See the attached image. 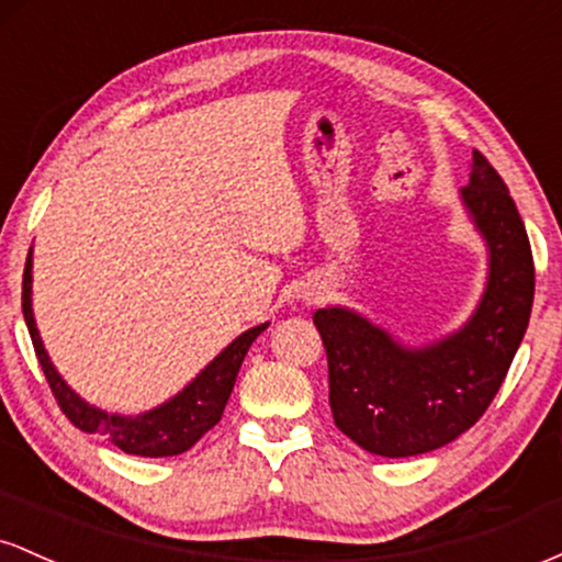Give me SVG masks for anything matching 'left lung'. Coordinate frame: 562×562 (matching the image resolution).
<instances>
[{
	"label": "left lung",
	"instance_id": "8db88e82",
	"mask_svg": "<svg viewBox=\"0 0 562 562\" xmlns=\"http://www.w3.org/2000/svg\"><path fill=\"white\" fill-rule=\"evenodd\" d=\"M462 203L488 248L486 290L465 327L412 348L351 308L314 312L335 425L372 454H425L465 434L488 409L526 335L531 243L507 184L479 150Z\"/></svg>",
	"mask_w": 562,
	"mask_h": 562
}]
</instances>
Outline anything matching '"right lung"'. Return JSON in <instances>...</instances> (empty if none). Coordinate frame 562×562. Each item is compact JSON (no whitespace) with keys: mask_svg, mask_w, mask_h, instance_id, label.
<instances>
[{"mask_svg":"<svg viewBox=\"0 0 562 562\" xmlns=\"http://www.w3.org/2000/svg\"><path fill=\"white\" fill-rule=\"evenodd\" d=\"M23 317L25 325H29L31 344H34L38 364H42L44 378H47L63 415L76 428L83 430V434H97L108 438L113 447L137 457H173L195 447L200 438L222 420V412L229 402L232 389H235V380L237 372H240L245 353H248L250 344L269 327V322H263V325L250 327V330L237 335L214 362L205 367L177 396L156 406V409L126 417L108 415V412L83 402L79 393L68 389L66 380L57 375L53 362H49L42 338H38L34 308H31V250L23 269Z\"/></svg>","mask_w":562,"mask_h":562,"instance_id":"right-lung-1","label":"right lung"}]
</instances>
